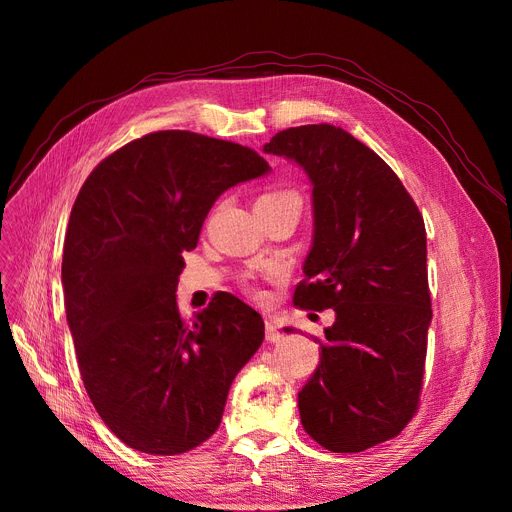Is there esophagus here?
I'll use <instances>...</instances> for the list:
<instances>
[{
    "mask_svg": "<svg viewBox=\"0 0 512 512\" xmlns=\"http://www.w3.org/2000/svg\"><path fill=\"white\" fill-rule=\"evenodd\" d=\"M265 338H267V342H280L282 340V332L272 324V321H267V324H265Z\"/></svg>",
    "mask_w": 512,
    "mask_h": 512,
    "instance_id": "34e87169",
    "label": "esophagus"
}]
</instances>
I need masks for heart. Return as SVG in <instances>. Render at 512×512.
I'll return each mask as SVG.
<instances>
[{"instance_id": "1", "label": "heart", "mask_w": 512, "mask_h": 512, "mask_svg": "<svg viewBox=\"0 0 512 512\" xmlns=\"http://www.w3.org/2000/svg\"><path fill=\"white\" fill-rule=\"evenodd\" d=\"M288 197H290V199H299L297 193L286 191V188H276V191H267L265 195H261L259 201H276V199H288ZM251 290L257 294V297H261V290H259V288L251 286Z\"/></svg>"}]
</instances>
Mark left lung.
<instances>
[{"mask_svg":"<svg viewBox=\"0 0 512 512\" xmlns=\"http://www.w3.org/2000/svg\"><path fill=\"white\" fill-rule=\"evenodd\" d=\"M263 153L297 161L313 184V247L292 303L336 311L299 392L303 427L332 452H363L419 407L432 321L423 218L386 161L340 126L286 128Z\"/></svg>","mask_w":512,"mask_h":512,"instance_id":"1","label":"left lung"}]
</instances>
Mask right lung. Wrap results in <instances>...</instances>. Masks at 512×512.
<instances>
[{
    "instance_id": "right-lung-1",
    "label": "right lung",
    "mask_w": 512,
    "mask_h": 512,
    "mask_svg": "<svg viewBox=\"0 0 512 512\" xmlns=\"http://www.w3.org/2000/svg\"><path fill=\"white\" fill-rule=\"evenodd\" d=\"M265 172L249 147L159 130L107 155L80 188L62 259L66 317L93 407L134 450L172 456L205 442L263 342L261 315L234 294L186 321L176 286L215 199Z\"/></svg>"
}]
</instances>
